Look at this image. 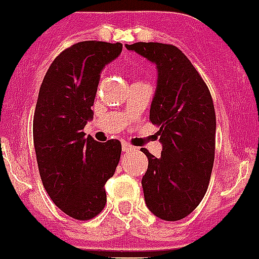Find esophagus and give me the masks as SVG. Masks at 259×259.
<instances>
[{
	"instance_id": "esophagus-1",
	"label": "esophagus",
	"mask_w": 259,
	"mask_h": 259,
	"mask_svg": "<svg viewBox=\"0 0 259 259\" xmlns=\"http://www.w3.org/2000/svg\"><path fill=\"white\" fill-rule=\"evenodd\" d=\"M135 149V146L130 145L128 143H123L122 144V150L123 152H130V150H134Z\"/></svg>"
}]
</instances>
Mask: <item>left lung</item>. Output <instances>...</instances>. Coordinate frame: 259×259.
Wrapping results in <instances>:
<instances>
[{"instance_id":"8db88e82","label":"left lung","mask_w":259,"mask_h":259,"mask_svg":"<svg viewBox=\"0 0 259 259\" xmlns=\"http://www.w3.org/2000/svg\"><path fill=\"white\" fill-rule=\"evenodd\" d=\"M157 67L150 122L159 128L161 157L146 149L143 176L148 209L159 219L180 221L200 205L207 191L215 152L214 105L209 88L187 57L174 45H125Z\"/></svg>"}]
</instances>
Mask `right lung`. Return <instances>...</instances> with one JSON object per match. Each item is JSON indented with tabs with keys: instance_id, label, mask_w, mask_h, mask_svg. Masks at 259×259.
Here are the masks:
<instances>
[{
	"instance_id": "1",
	"label": "right lung",
	"mask_w": 259,
	"mask_h": 259,
	"mask_svg": "<svg viewBox=\"0 0 259 259\" xmlns=\"http://www.w3.org/2000/svg\"><path fill=\"white\" fill-rule=\"evenodd\" d=\"M120 42L81 41L57 57L38 92L33 144L38 171L53 202L71 218L87 221L106 203L105 184L120 159L118 140L85 137L91 107L105 66L122 53Z\"/></svg>"
}]
</instances>
